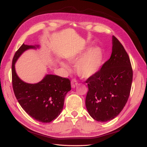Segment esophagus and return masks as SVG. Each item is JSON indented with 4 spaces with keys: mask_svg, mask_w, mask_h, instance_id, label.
<instances>
[{
    "mask_svg": "<svg viewBox=\"0 0 147 147\" xmlns=\"http://www.w3.org/2000/svg\"><path fill=\"white\" fill-rule=\"evenodd\" d=\"M71 87L72 88H75V87L78 85V82H77L76 79H73L72 80H71Z\"/></svg>",
    "mask_w": 147,
    "mask_h": 147,
    "instance_id": "34e87169",
    "label": "esophagus"
}]
</instances>
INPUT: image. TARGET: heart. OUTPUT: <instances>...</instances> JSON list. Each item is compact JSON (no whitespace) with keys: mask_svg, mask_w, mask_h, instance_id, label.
<instances>
[{"mask_svg":"<svg viewBox=\"0 0 147 147\" xmlns=\"http://www.w3.org/2000/svg\"><path fill=\"white\" fill-rule=\"evenodd\" d=\"M84 54L80 53L71 55L68 60L70 63H74L80 59L76 65L78 73L83 78H88L96 74L100 68L103 58L102 53L100 48L96 47L89 51L84 56ZM61 65L63 68H68V66L65 63L61 62Z\"/></svg>","mask_w":147,"mask_h":147,"instance_id":"heart-1","label":"heart"}]
</instances>
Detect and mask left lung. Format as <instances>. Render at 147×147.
Here are the masks:
<instances>
[{
  "instance_id": "left-lung-1",
  "label": "left lung",
  "mask_w": 147,
  "mask_h": 147,
  "mask_svg": "<svg viewBox=\"0 0 147 147\" xmlns=\"http://www.w3.org/2000/svg\"><path fill=\"white\" fill-rule=\"evenodd\" d=\"M132 76L129 55L113 36L110 59L86 81L88 88L86 106L93 119L106 122L119 114L129 96Z\"/></svg>"
}]
</instances>
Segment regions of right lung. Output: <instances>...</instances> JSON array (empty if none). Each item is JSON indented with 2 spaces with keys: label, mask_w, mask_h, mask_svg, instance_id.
<instances>
[{
  "label": "right lung",
  "mask_w": 147,
  "mask_h": 147,
  "mask_svg": "<svg viewBox=\"0 0 147 147\" xmlns=\"http://www.w3.org/2000/svg\"><path fill=\"white\" fill-rule=\"evenodd\" d=\"M30 48H35V46L22 44L13 57L11 69L13 91L18 102L27 114L37 121L49 123L62 111L65 97L71 90V82L68 78L53 74L46 75L37 84L22 81L16 73L15 64L24 52Z\"/></svg>",
  "instance_id": "right-lung-1"
}]
</instances>
